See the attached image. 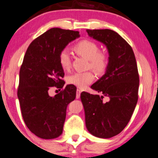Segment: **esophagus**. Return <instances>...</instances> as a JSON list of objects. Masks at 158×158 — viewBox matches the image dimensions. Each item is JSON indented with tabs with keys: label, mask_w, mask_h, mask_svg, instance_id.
<instances>
[{
	"label": "esophagus",
	"mask_w": 158,
	"mask_h": 158,
	"mask_svg": "<svg viewBox=\"0 0 158 158\" xmlns=\"http://www.w3.org/2000/svg\"><path fill=\"white\" fill-rule=\"evenodd\" d=\"M81 89H77V93H76V98H77V99H79V98L81 97Z\"/></svg>",
	"instance_id": "1"
}]
</instances>
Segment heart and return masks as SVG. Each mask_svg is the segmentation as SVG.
Wrapping results in <instances>:
<instances>
[{"mask_svg": "<svg viewBox=\"0 0 158 158\" xmlns=\"http://www.w3.org/2000/svg\"><path fill=\"white\" fill-rule=\"evenodd\" d=\"M74 50L81 56L89 59V66L96 72L102 73L106 72L109 65V56L107 52L100 51L99 47L96 42L90 40H83L76 44L73 47ZM59 62L64 71H67L71 67V58L66 50L59 52ZM94 74L92 72H76L67 77V82L83 89L90 84L94 80Z\"/></svg>", "mask_w": 158, "mask_h": 158, "instance_id": "obj_1", "label": "heart"}]
</instances>
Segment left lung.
Wrapping results in <instances>:
<instances>
[{"instance_id":"obj_1","label":"left lung","mask_w":158,"mask_h":158,"mask_svg":"<svg viewBox=\"0 0 158 158\" xmlns=\"http://www.w3.org/2000/svg\"><path fill=\"white\" fill-rule=\"evenodd\" d=\"M86 32L106 45L109 65L106 74L91 86L102 96L87 92L81 94L86 126L95 136L111 138L126 127L138 102L136 60L131 46L117 32L110 29H86ZM104 97L109 98L110 101L105 103Z\"/></svg>"}]
</instances>
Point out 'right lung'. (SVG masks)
<instances>
[{
	"label": "right lung",
	"mask_w": 158,
	"mask_h": 158,
	"mask_svg": "<svg viewBox=\"0 0 158 158\" xmlns=\"http://www.w3.org/2000/svg\"><path fill=\"white\" fill-rule=\"evenodd\" d=\"M79 36V31L50 28L35 38L25 54L17 95L25 123L41 139H52L62 133L67 107L76 97L75 86L63 88L65 73L59 55ZM51 87L63 89L52 98L48 93Z\"/></svg>",
	"instance_id": "add662e5"
}]
</instances>
